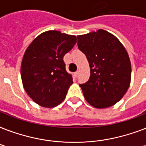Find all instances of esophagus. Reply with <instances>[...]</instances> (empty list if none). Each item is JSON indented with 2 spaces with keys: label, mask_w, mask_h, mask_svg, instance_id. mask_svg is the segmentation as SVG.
Returning <instances> with one entry per match:
<instances>
[{
  "label": "esophagus",
  "mask_w": 146,
  "mask_h": 146,
  "mask_svg": "<svg viewBox=\"0 0 146 146\" xmlns=\"http://www.w3.org/2000/svg\"><path fill=\"white\" fill-rule=\"evenodd\" d=\"M74 75H75L76 77L77 78L78 75H79V71H76V72H75V73H74Z\"/></svg>",
  "instance_id": "esophagus-1"
}]
</instances>
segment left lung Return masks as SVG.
I'll return each mask as SVG.
<instances>
[{
	"mask_svg": "<svg viewBox=\"0 0 146 146\" xmlns=\"http://www.w3.org/2000/svg\"><path fill=\"white\" fill-rule=\"evenodd\" d=\"M78 48L90 66V77L80 84L87 102L105 108L118 102L127 92L131 80L129 55L121 42L103 29L77 36Z\"/></svg>",
	"mask_w": 146,
	"mask_h": 146,
	"instance_id": "8db88e82",
	"label": "left lung"
}]
</instances>
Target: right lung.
<instances>
[{
	"label": "right lung",
	"mask_w": 146,
	"mask_h": 146,
	"mask_svg": "<svg viewBox=\"0 0 146 146\" xmlns=\"http://www.w3.org/2000/svg\"><path fill=\"white\" fill-rule=\"evenodd\" d=\"M76 43L75 35L51 30L35 38L26 49L21 64L23 85L40 106L54 108L66 97L73 82L64 57Z\"/></svg>",
	"instance_id": "obj_1"
}]
</instances>
